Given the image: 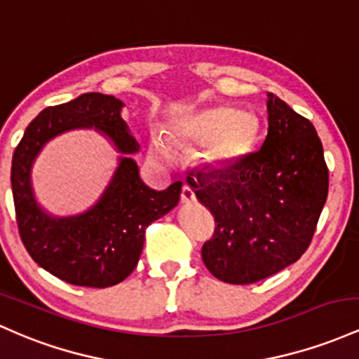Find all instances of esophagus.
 <instances>
[{"mask_svg":"<svg viewBox=\"0 0 359 359\" xmlns=\"http://www.w3.org/2000/svg\"><path fill=\"white\" fill-rule=\"evenodd\" d=\"M195 200H196L195 191H193L190 187H187V184H184L183 190H181V201H183V203H187V205H190Z\"/></svg>","mask_w":359,"mask_h":359,"instance_id":"esophagus-1","label":"esophagus"}]
</instances>
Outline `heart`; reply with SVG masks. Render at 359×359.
Masks as SVG:
<instances>
[{"label":"heart","instance_id":"b5f03b06","mask_svg":"<svg viewBox=\"0 0 359 359\" xmlns=\"http://www.w3.org/2000/svg\"><path fill=\"white\" fill-rule=\"evenodd\" d=\"M259 135V120L251 111H237L231 107H212L190 115L172 130L178 144H207L205 158L217 168H231L243 161L255 147ZM154 156L171 161L172 149L163 135L151 140Z\"/></svg>","mask_w":359,"mask_h":359}]
</instances>
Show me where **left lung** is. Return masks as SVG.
<instances>
[{"instance_id":"obj_1","label":"left lung","mask_w":359,"mask_h":359,"mask_svg":"<svg viewBox=\"0 0 359 359\" xmlns=\"http://www.w3.org/2000/svg\"><path fill=\"white\" fill-rule=\"evenodd\" d=\"M268 135L233 166L188 176L215 232L201 259L217 280L249 285L307 251L329 190L324 149L310 120L268 93Z\"/></svg>"}]
</instances>
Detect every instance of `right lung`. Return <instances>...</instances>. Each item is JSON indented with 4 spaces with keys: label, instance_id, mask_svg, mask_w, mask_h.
<instances>
[{
    "label": "right lung",
    "instance_id": "add662e5",
    "mask_svg": "<svg viewBox=\"0 0 359 359\" xmlns=\"http://www.w3.org/2000/svg\"><path fill=\"white\" fill-rule=\"evenodd\" d=\"M122 108L123 102L102 93H84L46 108L32 120L13 152L11 190L22 243L40 268L76 287L107 288L126 280L139 263L146 229L180 201V181L156 191L140 180L130 158L140 146L120 116ZM74 128H95L107 135L121 152L119 166L90 211L54 217L34 200L31 166L50 138Z\"/></svg>",
    "mask_w": 359,
    "mask_h": 359
}]
</instances>
